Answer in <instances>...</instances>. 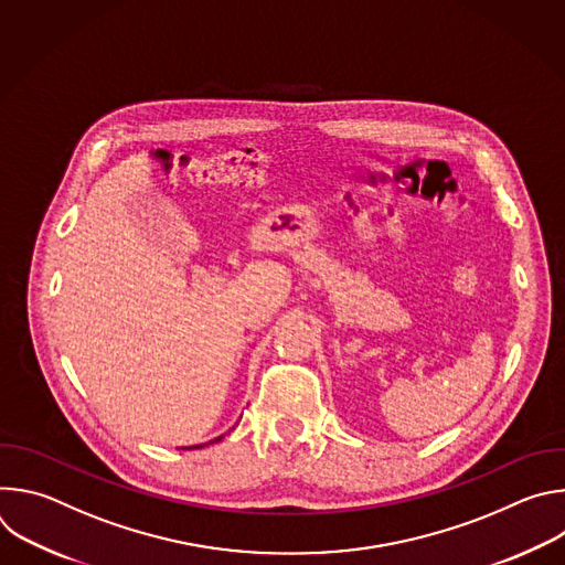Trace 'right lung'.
Wrapping results in <instances>:
<instances>
[{"instance_id": "add662e5", "label": "right lung", "mask_w": 565, "mask_h": 565, "mask_svg": "<svg viewBox=\"0 0 565 565\" xmlns=\"http://www.w3.org/2000/svg\"><path fill=\"white\" fill-rule=\"evenodd\" d=\"M223 436H218V438H214V440H210V443H218ZM199 447H205V445H194V447H183V449H199Z\"/></svg>"}]
</instances>
